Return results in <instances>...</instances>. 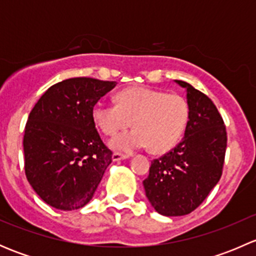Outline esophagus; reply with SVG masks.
Returning a JSON list of instances; mask_svg holds the SVG:
<instances>
[{"instance_id":"34e87169","label":"esophagus","mask_w":256,"mask_h":256,"mask_svg":"<svg viewBox=\"0 0 256 256\" xmlns=\"http://www.w3.org/2000/svg\"><path fill=\"white\" fill-rule=\"evenodd\" d=\"M112 158L114 162H118V161H121V160L128 158V154H118V152H115V154H112Z\"/></svg>"}]
</instances>
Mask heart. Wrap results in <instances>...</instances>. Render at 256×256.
<instances>
[{
    "instance_id": "b5f03b06",
    "label": "heart",
    "mask_w": 256,
    "mask_h": 256,
    "mask_svg": "<svg viewBox=\"0 0 256 256\" xmlns=\"http://www.w3.org/2000/svg\"><path fill=\"white\" fill-rule=\"evenodd\" d=\"M92 118L108 136L128 128L132 121L135 128L110 140V147L115 151L130 154L150 146L154 154H164L182 138L190 118V106L180 95L135 86L118 92L116 105L98 102L92 108Z\"/></svg>"
}]
</instances>
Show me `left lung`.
<instances>
[{
  "mask_svg": "<svg viewBox=\"0 0 256 256\" xmlns=\"http://www.w3.org/2000/svg\"><path fill=\"white\" fill-rule=\"evenodd\" d=\"M174 82L186 89L190 106L184 138L151 162L144 180L147 200L166 216H186L207 198L220 180L226 148V126L213 102L188 82Z\"/></svg>",
  "mask_w": 256,
  "mask_h": 256,
  "instance_id": "8db88e82",
  "label": "left lung"
}]
</instances>
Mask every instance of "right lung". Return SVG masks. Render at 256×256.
<instances>
[{"label":"right lung","mask_w":256,"mask_h":256,"mask_svg":"<svg viewBox=\"0 0 256 256\" xmlns=\"http://www.w3.org/2000/svg\"><path fill=\"white\" fill-rule=\"evenodd\" d=\"M116 82L72 78L52 85L26 124L23 151L28 182L53 208L74 210L94 196L112 152L102 144L92 108Z\"/></svg>","instance_id":"obj_1"}]
</instances>
